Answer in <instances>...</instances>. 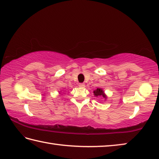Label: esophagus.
<instances>
[{"instance_id": "obj_1", "label": "esophagus", "mask_w": 159, "mask_h": 159, "mask_svg": "<svg viewBox=\"0 0 159 159\" xmlns=\"http://www.w3.org/2000/svg\"><path fill=\"white\" fill-rule=\"evenodd\" d=\"M79 86L80 87V88H85V84H84V83H79Z\"/></svg>"}]
</instances>
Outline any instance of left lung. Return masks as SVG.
I'll return each mask as SVG.
<instances>
[{"instance_id": "8db88e82", "label": "left lung", "mask_w": 159, "mask_h": 159, "mask_svg": "<svg viewBox=\"0 0 159 159\" xmlns=\"http://www.w3.org/2000/svg\"><path fill=\"white\" fill-rule=\"evenodd\" d=\"M94 94L96 96H102L103 98H106V96H105L104 94V92L103 91H102V89H100V88H97L96 90H94Z\"/></svg>"}]
</instances>
